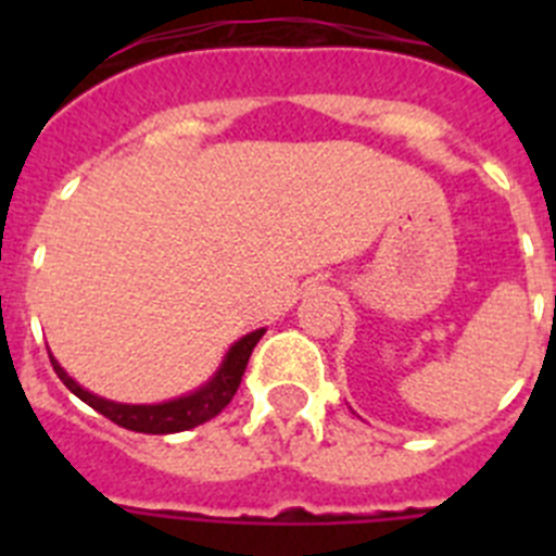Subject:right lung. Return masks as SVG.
<instances>
[{"label":"right lung","instance_id":"obj_1","mask_svg":"<svg viewBox=\"0 0 556 556\" xmlns=\"http://www.w3.org/2000/svg\"><path fill=\"white\" fill-rule=\"evenodd\" d=\"M264 331L267 328H255V331L244 333L242 339H236L233 345L228 348V353L223 356V365L214 370V376L205 384L186 392V395L161 401V404H119V401H111V397L94 395L80 381L68 376L52 353H49V362L55 367L58 378L68 387V392H75L83 404H88L91 409L105 415L108 420H113L122 429L139 431V434H178V431H189L194 426L211 420V417H217L230 404V397L236 395V390L242 384L250 353L258 345V339L264 337Z\"/></svg>","mask_w":556,"mask_h":556}]
</instances>
